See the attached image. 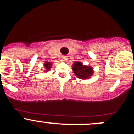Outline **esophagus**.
<instances>
[{
	"label": "esophagus",
	"instance_id": "obj_1",
	"mask_svg": "<svg viewBox=\"0 0 134 134\" xmlns=\"http://www.w3.org/2000/svg\"><path fill=\"white\" fill-rule=\"evenodd\" d=\"M61 60L63 61V62H66V61L67 60V58L65 57H62V58H61Z\"/></svg>",
	"mask_w": 134,
	"mask_h": 134
}]
</instances>
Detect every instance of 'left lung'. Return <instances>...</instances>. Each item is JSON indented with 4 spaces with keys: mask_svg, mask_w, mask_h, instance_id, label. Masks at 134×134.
<instances>
[{
    "mask_svg": "<svg viewBox=\"0 0 134 134\" xmlns=\"http://www.w3.org/2000/svg\"><path fill=\"white\" fill-rule=\"evenodd\" d=\"M72 66V70L78 78L88 79L93 74V70L91 66L83 65L81 62H74Z\"/></svg>",
    "mask_w": 134,
    "mask_h": 134,
    "instance_id": "8db88e82",
    "label": "left lung"
}]
</instances>
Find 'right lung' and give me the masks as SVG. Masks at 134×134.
<instances>
[{
	"mask_svg": "<svg viewBox=\"0 0 134 134\" xmlns=\"http://www.w3.org/2000/svg\"><path fill=\"white\" fill-rule=\"evenodd\" d=\"M44 68L46 69V72H48V71L50 70V68H51L52 66V62H47L44 63Z\"/></svg>",
	"mask_w": 134,
	"mask_h": 134,
	"instance_id": "1",
	"label": "right lung"
}]
</instances>
